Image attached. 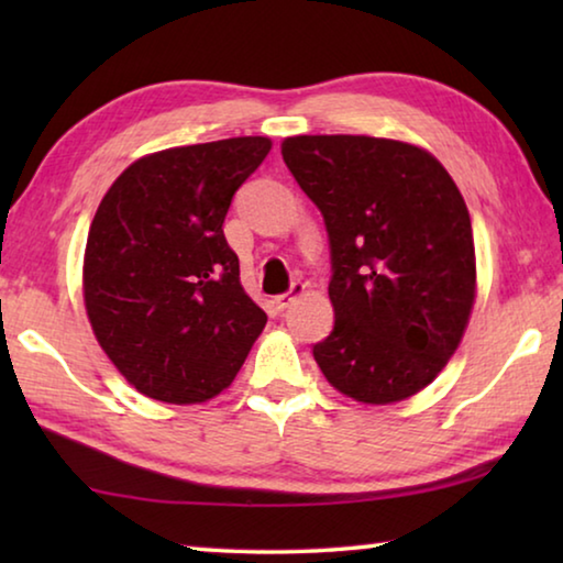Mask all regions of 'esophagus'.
<instances>
[{
	"label": "esophagus",
	"mask_w": 563,
	"mask_h": 563,
	"mask_svg": "<svg viewBox=\"0 0 563 563\" xmlns=\"http://www.w3.org/2000/svg\"><path fill=\"white\" fill-rule=\"evenodd\" d=\"M305 292V285L302 283H292L288 292H280L278 298H275V305H278V310H285L290 308V305L300 298V295Z\"/></svg>",
	"instance_id": "1"
}]
</instances>
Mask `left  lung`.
Instances as JSON below:
<instances>
[{
	"label": "left lung",
	"mask_w": 563,
	"mask_h": 563,
	"mask_svg": "<svg viewBox=\"0 0 563 563\" xmlns=\"http://www.w3.org/2000/svg\"><path fill=\"white\" fill-rule=\"evenodd\" d=\"M283 161L330 241L335 325L312 345L328 383L357 402L412 397L442 373L474 305L472 221L424 148L375 136H292Z\"/></svg>",
	"instance_id": "left-lung-1"
}]
</instances>
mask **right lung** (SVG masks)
Masks as SVG:
<instances>
[{
	"label": "right lung",
	"mask_w": 563,
	"mask_h": 563,
	"mask_svg": "<svg viewBox=\"0 0 563 563\" xmlns=\"http://www.w3.org/2000/svg\"><path fill=\"white\" fill-rule=\"evenodd\" d=\"M271 139L166 148L113 180L89 228L84 302L141 395L194 405L233 383L268 316L247 298L223 221Z\"/></svg>",
	"instance_id": "add662e5"
}]
</instances>
